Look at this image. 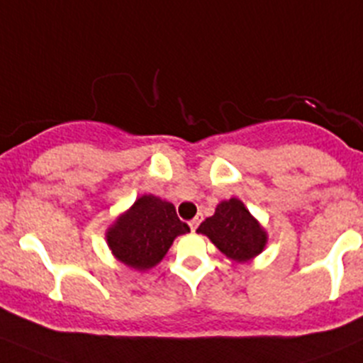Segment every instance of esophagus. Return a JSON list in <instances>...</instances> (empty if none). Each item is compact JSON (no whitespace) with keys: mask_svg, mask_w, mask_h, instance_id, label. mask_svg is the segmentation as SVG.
Segmentation results:
<instances>
[{"mask_svg":"<svg viewBox=\"0 0 363 363\" xmlns=\"http://www.w3.org/2000/svg\"><path fill=\"white\" fill-rule=\"evenodd\" d=\"M199 223H200V218H199V216L193 218V220L189 221V227H191V230H193V232L196 230V227H199Z\"/></svg>","mask_w":363,"mask_h":363,"instance_id":"1","label":"esophagus"}]
</instances>
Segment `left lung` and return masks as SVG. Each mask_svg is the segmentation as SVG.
Wrapping results in <instances>:
<instances>
[{
  "mask_svg": "<svg viewBox=\"0 0 363 363\" xmlns=\"http://www.w3.org/2000/svg\"><path fill=\"white\" fill-rule=\"evenodd\" d=\"M196 232L207 235L227 259L235 262L252 260L267 245L266 228L235 196L221 200L213 216L206 218Z\"/></svg>",
  "mask_w": 363,
  "mask_h": 363,
  "instance_id": "8db88e82",
  "label": "left lung"
}]
</instances>
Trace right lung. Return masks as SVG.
I'll list each match as a JSON object with an SVG mask.
<instances>
[{"mask_svg":"<svg viewBox=\"0 0 363 363\" xmlns=\"http://www.w3.org/2000/svg\"><path fill=\"white\" fill-rule=\"evenodd\" d=\"M189 227L177 218L172 202L142 195L106 230V242L118 262L136 271L157 266L177 235Z\"/></svg>","mask_w":363,"mask_h":363,"instance_id":"1","label":"right lung"}]
</instances>
